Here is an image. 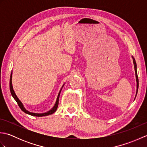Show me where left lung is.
Wrapping results in <instances>:
<instances>
[{
  "label": "left lung",
  "mask_w": 147,
  "mask_h": 147,
  "mask_svg": "<svg viewBox=\"0 0 147 147\" xmlns=\"http://www.w3.org/2000/svg\"><path fill=\"white\" fill-rule=\"evenodd\" d=\"M132 58L133 59V63H134V65H135V74H136V96L135 98L137 95V93H138V85H139V83H138V74H137V69H136V61L135 60V59L133 58V57H132Z\"/></svg>",
  "instance_id": "left-lung-1"
}]
</instances>
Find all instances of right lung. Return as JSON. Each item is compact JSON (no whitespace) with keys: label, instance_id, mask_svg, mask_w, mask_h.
Listing matches in <instances>:
<instances>
[{"label":"right lung","instance_id":"obj_1","mask_svg":"<svg viewBox=\"0 0 147 147\" xmlns=\"http://www.w3.org/2000/svg\"><path fill=\"white\" fill-rule=\"evenodd\" d=\"M12 72H11V76H10V82H9V87H10V91H11V95L12 96H13V98L15 99V100L17 102L18 104L19 105V107H20V109H21L22 111H23L24 112H25L26 114H28L29 115H33V116H36V117H42V116H46V115H51L53 113H54V112L56 111V110H57V107H58V105H59V96H60V93H61V90L62 88V87L64 86V84L63 85V86H62V88L61 89L60 92H59V94H58V96H57V100H56V102H55V104L54 105V107H53L51 110H50L49 111L47 112H45V113H41V114H38V113H33V112H29L28 111H27L26 109L24 108V107L23 106V104H22V102L20 100V99H19L18 98L17 95H16V93L13 90V87H12Z\"/></svg>","mask_w":147,"mask_h":147}]
</instances>
